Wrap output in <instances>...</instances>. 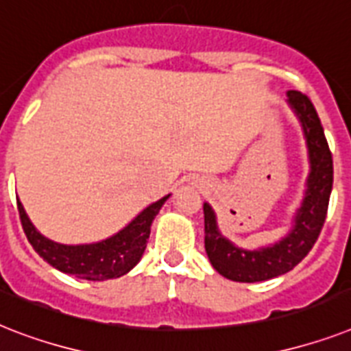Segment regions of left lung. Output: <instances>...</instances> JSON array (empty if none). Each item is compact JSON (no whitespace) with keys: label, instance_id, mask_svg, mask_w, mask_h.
Returning <instances> with one entry per match:
<instances>
[{"label":"left lung","instance_id":"left-lung-1","mask_svg":"<svg viewBox=\"0 0 351 351\" xmlns=\"http://www.w3.org/2000/svg\"><path fill=\"white\" fill-rule=\"evenodd\" d=\"M288 105L301 121L306 137L310 173L306 192L293 217V226L281 241L257 250H245L223 237L212 206L204 210V248L210 263L221 276L237 282L268 281L297 266L312 250L326 219L328 201L333 184V161L321 119L310 97L302 92H288Z\"/></svg>","mask_w":351,"mask_h":351}]
</instances>
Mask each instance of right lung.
Returning <instances> with one entry per match:
<instances>
[{"label": "right lung", "instance_id": "add662e5", "mask_svg": "<svg viewBox=\"0 0 351 351\" xmlns=\"http://www.w3.org/2000/svg\"><path fill=\"white\" fill-rule=\"evenodd\" d=\"M168 197L170 193L147 206L117 234L92 245H60L47 239L30 223L19 199L18 210L27 239L34 250L38 252L39 257H43L50 266H54L63 274L88 279V281H106V279L125 276L141 261L150 237L154 217L159 214Z\"/></svg>", "mask_w": 351, "mask_h": 351}]
</instances>
